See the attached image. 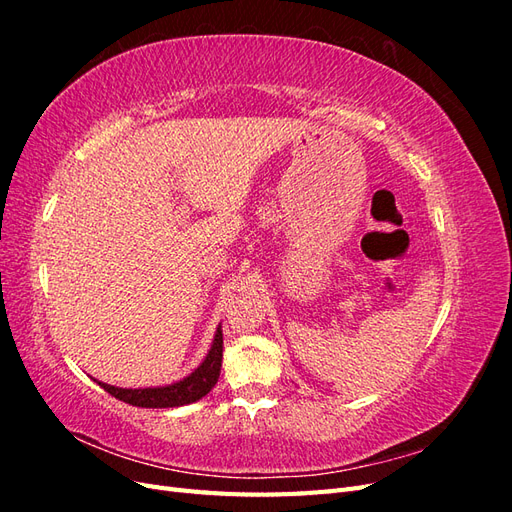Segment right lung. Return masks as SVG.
I'll list each match as a JSON object with an SVG mask.
<instances>
[{
    "mask_svg": "<svg viewBox=\"0 0 512 512\" xmlns=\"http://www.w3.org/2000/svg\"><path fill=\"white\" fill-rule=\"evenodd\" d=\"M222 348L224 337L222 327H218L205 361L200 363L190 376H185L175 384L153 386V389H119V386H111L106 382L98 384L119 401H126V404L138 408H177L185 404H194V401L203 399L213 389L215 382H218L222 369Z\"/></svg>",
    "mask_w": 512,
    "mask_h": 512,
    "instance_id": "1",
    "label": "right lung"
}]
</instances>
